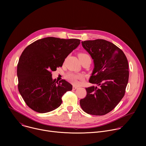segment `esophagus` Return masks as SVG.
<instances>
[{
	"label": "esophagus",
	"instance_id": "esophagus-1",
	"mask_svg": "<svg viewBox=\"0 0 146 146\" xmlns=\"http://www.w3.org/2000/svg\"><path fill=\"white\" fill-rule=\"evenodd\" d=\"M72 88H73V90H76L77 88H78V87H76V86H73Z\"/></svg>",
	"mask_w": 146,
	"mask_h": 146
}]
</instances>
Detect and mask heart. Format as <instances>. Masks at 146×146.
<instances>
[{"mask_svg":"<svg viewBox=\"0 0 146 146\" xmlns=\"http://www.w3.org/2000/svg\"><path fill=\"white\" fill-rule=\"evenodd\" d=\"M78 57H79L80 59H84L86 58H90V55L85 52H80L78 54ZM82 77V75H81L80 74H75V73H69L66 75V79L69 82H72V84H77L78 80L81 79Z\"/></svg>","mask_w":146,"mask_h":146,"instance_id":"heart-1","label":"heart"}]
</instances>
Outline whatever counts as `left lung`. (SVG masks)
Returning a JSON list of instances; mask_svg holds the SVG:
<instances>
[{
	"instance_id": "obj_1",
	"label": "left lung",
	"mask_w": 146,
	"mask_h": 146,
	"mask_svg": "<svg viewBox=\"0 0 146 146\" xmlns=\"http://www.w3.org/2000/svg\"><path fill=\"white\" fill-rule=\"evenodd\" d=\"M81 43L94 59V68L89 81L97 86L86 88L87 95L80 100V106L88 114L105 115L125 95L129 79L127 58L120 48L105 40H86Z\"/></svg>"
}]
</instances>
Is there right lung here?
I'll list each match as a JSON object with an SVG mask.
<instances>
[{"instance_id": "1", "label": "right lung", "mask_w": 146, "mask_h": 146, "mask_svg": "<svg viewBox=\"0 0 146 146\" xmlns=\"http://www.w3.org/2000/svg\"><path fill=\"white\" fill-rule=\"evenodd\" d=\"M80 43L79 39L48 37L25 48L17 65L18 88L29 108L45 113L60 106L62 96L72 90V86L65 80H53L51 71L62 66Z\"/></svg>"}]
</instances>
